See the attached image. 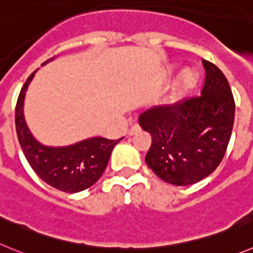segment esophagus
Instances as JSON below:
<instances>
[{
  "label": "esophagus",
  "mask_w": 253,
  "mask_h": 253,
  "mask_svg": "<svg viewBox=\"0 0 253 253\" xmlns=\"http://www.w3.org/2000/svg\"><path fill=\"white\" fill-rule=\"evenodd\" d=\"M139 131H140V126H139V125H133V126L128 129V132H127V135L132 136V135H135V133L139 132Z\"/></svg>",
  "instance_id": "1"
}]
</instances>
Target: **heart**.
<instances>
[{"instance_id": "obj_1", "label": "heart", "mask_w": 253, "mask_h": 253, "mask_svg": "<svg viewBox=\"0 0 253 253\" xmlns=\"http://www.w3.org/2000/svg\"><path fill=\"white\" fill-rule=\"evenodd\" d=\"M197 78H199V76H197V74L193 71V70H184L181 74V76H179L178 83L175 85L174 91H173V94L170 95V98H169L168 104H174L175 102H178V100L181 99V96L183 95V94L188 93L191 89H193L197 83Z\"/></svg>"}]
</instances>
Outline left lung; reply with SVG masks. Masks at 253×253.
<instances>
[{"mask_svg": "<svg viewBox=\"0 0 253 253\" xmlns=\"http://www.w3.org/2000/svg\"><path fill=\"white\" fill-rule=\"evenodd\" d=\"M205 84L201 95L172 105L153 107L139 117L151 135L145 162L159 178L188 186L218 168L227 151L236 104L223 72L203 60Z\"/></svg>", "mask_w": 253, "mask_h": 253, "instance_id": "8db88e82", "label": "left lung"}]
</instances>
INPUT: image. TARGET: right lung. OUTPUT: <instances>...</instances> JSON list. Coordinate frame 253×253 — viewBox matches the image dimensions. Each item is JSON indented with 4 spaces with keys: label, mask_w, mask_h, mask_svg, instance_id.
Returning a JSON list of instances; mask_svg holds the SVG:
<instances>
[{
    "label": "right lung",
    "mask_w": 253,
    "mask_h": 253,
    "mask_svg": "<svg viewBox=\"0 0 253 253\" xmlns=\"http://www.w3.org/2000/svg\"><path fill=\"white\" fill-rule=\"evenodd\" d=\"M52 60L45 61L43 65ZM35 72L24 84L15 112L17 139L24 155L39 178L52 187L69 193L86 190L102 177L112 150L121 139L90 137L67 146H47L39 142L32 135L24 117V99Z\"/></svg>",
    "instance_id": "right-lung-1"
}]
</instances>
